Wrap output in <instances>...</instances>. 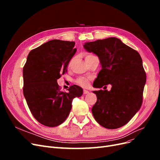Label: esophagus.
<instances>
[{"label": "esophagus", "instance_id": "1", "mask_svg": "<svg viewBox=\"0 0 160 160\" xmlns=\"http://www.w3.org/2000/svg\"><path fill=\"white\" fill-rule=\"evenodd\" d=\"M89 93V91H88V90H85V89L83 90V94H88Z\"/></svg>", "mask_w": 160, "mask_h": 160}]
</instances>
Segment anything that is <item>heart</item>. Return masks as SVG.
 I'll return each mask as SVG.
<instances>
[{"label": "heart", "instance_id": "1", "mask_svg": "<svg viewBox=\"0 0 160 160\" xmlns=\"http://www.w3.org/2000/svg\"><path fill=\"white\" fill-rule=\"evenodd\" d=\"M92 55H87L86 57H88L89 56H91ZM76 83L77 84H78L80 86L82 87H87L89 85V79L84 78V77H80V78H78L76 80Z\"/></svg>", "mask_w": 160, "mask_h": 160}]
</instances>
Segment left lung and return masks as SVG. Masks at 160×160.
<instances>
[{
    "label": "left lung",
    "mask_w": 160,
    "mask_h": 160,
    "mask_svg": "<svg viewBox=\"0 0 160 160\" xmlns=\"http://www.w3.org/2000/svg\"><path fill=\"white\" fill-rule=\"evenodd\" d=\"M84 48L98 56L102 67L93 87L104 86L105 89V85L112 86L110 91H93L98 99L92 108L93 117L107 129L122 127L142 104L146 74L142 57L137 51L115 37L86 42Z\"/></svg>",
    "instance_id": "obj_1"
}]
</instances>
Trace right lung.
I'll list each match as a JSON object with an SVG mask.
<instances>
[{"mask_svg":"<svg viewBox=\"0 0 160 160\" xmlns=\"http://www.w3.org/2000/svg\"><path fill=\"white\" fill-rule=\"evenodd\" d=\"M75 44L58 39L48 41L31 51L23 67V94L28 107L37 122L45 126L63 123L72 99L83 94L79 86L71 85L66 93L57 83L77 51Z\"/></svg>","mask_w":160,"mask_h":160,"instance_id":"add662e5","label":"right lung"}]
</instances>
